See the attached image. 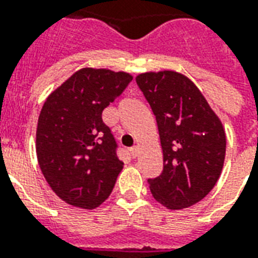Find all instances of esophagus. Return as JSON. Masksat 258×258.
Wrapping results in <instances>:
<instances>
[{"label": "esophagus", "instance_id": "1", "mask_svg": "<svg viewBox=\"0 0 258 258\" xmlns=\"http://www.w3.org/2000/svg\"><path fill=\"white\" fill-rule=\"evenodd\" d=\"M130 155H131V157H137L138 156V148H137V146H134V148H131V149H130Z\"/></svg>", "mask_w": 258, "mask_h": 258}]
</instances>
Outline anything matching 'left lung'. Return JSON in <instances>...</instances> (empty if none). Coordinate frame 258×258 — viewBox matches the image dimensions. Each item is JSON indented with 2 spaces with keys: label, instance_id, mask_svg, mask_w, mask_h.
<instances>
[{
  "label": "left lung",
  "instance_id": "obj_1",
  "mask_svg": "<svg viewBox=\"0 0 258 258\" xmlns=\"http://www.w3.org/2000/svg\"><path fill=\"white\" fill-rule=\"evenodd\" d=\"M137 84L156 116L163 171L148 179L153 198L170 210L194 206L220 178L227 137L221 120L199 88L174 72H146Z\"/></svg>",
  "mask_w": 258,
  "mask_h": 258
}]
</instances>
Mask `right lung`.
I'll list each match as a JSON object with an SVG mask.
<instances>
[{
  "instance_id": "add662e5",
  "label": "right lung",
  "mask_w": 258,
  "mask_h": 258,
  "mask_svg": "<svg viewBox=\"0 0 258 258\" xmlns=\"http://www.w3.org/2000/svg\"><path fill=\"white\" fill-rule=\"evenodd\" d=\"M131 80L125 72L80 69L44 102L37 159L51 189L68 205L92 210L112 194L124 164L102 112Z\"/></svg>"
}]
</instances>
